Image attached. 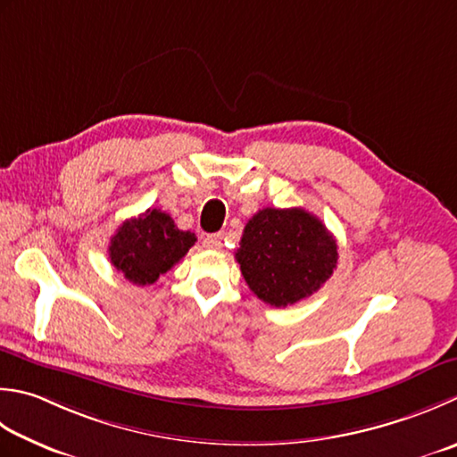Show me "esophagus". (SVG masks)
Instances as JSON below:
<instances>
[{
    "label": "esophagus",
    "mask_w": 457,
    "mask_h": 457,
    "mask_svg": "<svg viewBox=\"0 0 457 457\" xmlns=\"http://www.w3.org/2000/svg\"><path fill=\"white\" fill-rule=\"evenodd\" d=\"M202 244H204V247H208V249H220L221 247V236L220 234L205 236Z\"/></svg>",
    "instance_id": "esophagus-1"
}]
</instances>
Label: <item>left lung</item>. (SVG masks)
I'll list each match as a JSON object with an SVG mask.
<instances>
[{
	"instance_id": "1",
	"label": "left lung",
	"mask_w": 457,
	"mask_h": 457,
	"mask_svg": "<svg viewBox=\"0 0 457 457\" xmlns=\"http://www.w3.org/2000/svg\"><path fill=\"white\" fill-rule=\"evenodd\" d=\"M241 275L271 307L295 305L337 270V239L303 208H263L245 223L236 253Z\"/></svg>"
}]
</instances>
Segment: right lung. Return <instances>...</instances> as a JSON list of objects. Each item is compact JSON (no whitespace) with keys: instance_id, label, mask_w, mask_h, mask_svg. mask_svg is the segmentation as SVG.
<instances>
[{"instance_id":"obj_1","label":"right lung","mask_w":457,"mask_h":457,"mask_svg":"<svg viewBox=\"0 0 457 457\" xmlns=\"http://www.w3.org/2000/svg\"><path fill=\"white\" fill-rule=\"evenodd\" d=\"M194 244L192 231L178 229L166 212L146 210L138 218L122 221L111 237L109 257L124 279L145 287L172 270Z\"/></svg>"}]
</instances>
